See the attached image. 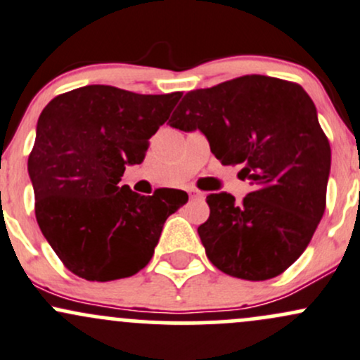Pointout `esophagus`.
Here are the masks:
<instances>
[{
	"instance_id": "obj_1",
	"label": "esophagus",
	"mask_w": 360,
	"mask_h": 360,
	"mask_svg": "<svg viewBox=\"0 0 360 360\" xmlns=\"http://www.w3.org/2000/svg\"><path fill=\"white\" fill-rule=\"evenodd\" d=\"M188 195H189V198H191V200L205 198V193L200 191V189H196V188H189L188 189Z\"/></svg>"
}]
</instances>
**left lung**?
Listing matches in <instances>:
<instances>
[{
	"label": "left lung",
	"mask_w": 360,
	"mask_h": 360,
	"mask_svg": "<svg viewBox=\"0 0 360 360\" xmlns=\"http://www.w3.org/2000/svg\"><path fill=\"white\" fill-rule=\"evenodd\" d=\"M169 124L207 136L224 165L240 164L252 191L238 203L207 196L198 227L208 259L224 274L268 280L283 274L311 243L326 207L331 148L314 102L294 82L246 75L188 92Z\"/></svg>",
	"instance_id": "8db88e82"
}]
</instances>
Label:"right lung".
Segmentation results:
<instances>
[{"mask_svg":"<svg viewBox=\"0 0 360 360\" xmlns=\"http://www.w3.org/2000/svg\"><path fill=\"white\" fill-rule=\"evenodd\" d=\"M181 96L86 85L42 110L29 155L35 219L71 274L109 282L152 259L164 222L188 195L162 188L141 196L120 181L126 165L143 162L148 140Z\"/></svg>","mask_w":360,"mask_h":360,"instance_id":"obj_1","label":"right lung"}]
</instances>
